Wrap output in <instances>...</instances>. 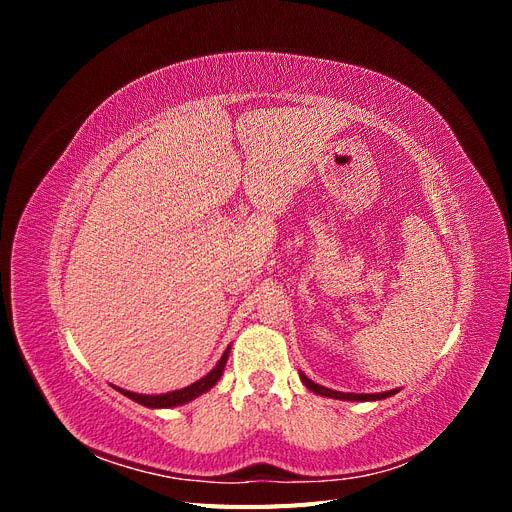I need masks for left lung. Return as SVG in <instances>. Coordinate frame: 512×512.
<instances>
[{
    "instance_id": "obj_1",
    "label": "left lung",
    "mask_w": 512,
    "mask_h": 512,
    "mask_svg": "<svg viewBox=\"0 0 512 512\" xmlns=\"http://www.w3.org/2000/svg\"><path fill=\"white\" fill-rule=\"evenodd\" d=\"M301 380H303V384L307 386L309 391L312 393H316V395H324V397H333V399H346V401H374V399H384V397H389V395H393L395 391H386V393H374V395H359V393H339V391H331V389H327V386H322V384H316L314 380H309L305 374H301Z\"/></svg>"
}]
</instances>
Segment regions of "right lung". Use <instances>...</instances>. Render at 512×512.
Listing matches in <instances>:
<instances>
[{"mask_svg": "<svg viewBox=\"0 0 512 512\" xmlns=\"http://www.w3.org/2000/svg\"><path fill=\"white\" fill-rule=\"evenodd\" d=\"M228 352H230V348H226V352L222 354V359L218 361V365H215L205 378H200L194 384L185 386V389H177V391L162 393V395H143V393H132V391H126V389H117V391L123 393L126 397H130L132 401H136V404L147 406V408H173V406L188 404V401H192L198 395H203L205 391L211 389L215 382L220 380L224 365H226V359H228Z\"/></svg>", "mask_w": 512, "mask_h": 512, "instance_id": "obj_1", "label": "right lung"}]
</instances>
